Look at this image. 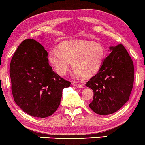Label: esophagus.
Returning a JSON list of instances; mask_svg holds the SVG:
<instances>
[{"label":"esophagus","instance_id":"esophagus-1","mask_svg":"<svg viewBox=\"0 0 145 145\" xmlns=\"http://www.w3.org/2000/svg\"><path fill=\"white\" fill-rule=\"evenodd\" d=\"M73 85L74 86L78 88H82L83 87V85L81 84H77V83H73Z\"/></svg>","mask_w":145,"mask_h":145}]
</instances>
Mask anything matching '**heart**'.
I'll return each instance as SVG.
<instances>
[{"instance_id": "1", "label": "heart", "mask_w": 145, "mask_h": 145, "mask_svg": "<svg viewBox=\"0 0 145 145\" xmlns=\"http://www.w3.org/2000/svg\"><path fill=\"white\" fill-rule=\"evenodd\" d=\"M105 57L104 46L91 41L75 40L61 42L56 48H51L48 59L56 72L65 76L72 62L76 77L88 78L99 72Z\"/></svg>"}]
</instances>
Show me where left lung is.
Listing matches in <instances>:
<instances>
[{
    "label": "left lung",
    "mask_w": 145,
    "mask_h": 145,
    "mask_svg": "<svg viewBox=\"0 0 145 145\" xmlns=\"http://www.w3.org/2000/svg\"><path fill=\"white\" fill-rule=\"evenodd\" d=\"M99 72L86 84L93 90L89 105L95 113H114L128 101L133 87L134 68L131 56L122 44L110 47Z\"/></svg>",
    "instance_id": "obj_1"
}]
</instances>
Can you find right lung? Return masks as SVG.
<instances>
[{"mask_svg": "<svg viewBox=\"0 0 145 145\" xmlns=\"http://www.w3.org/2000/svg\"><path fill=\"white\" fill-rule=\"evenodd\" d=\"M47 56L40 43L27 39L17 48L10 64L14 102L27 114L37 118L54 113L60 105L63 89L71 84L54 72Z\"/></svg>", "mask_w": 145, "mask_h": 145, "instance_id": "obj_1", "label": "right lung"}]
</instances>
